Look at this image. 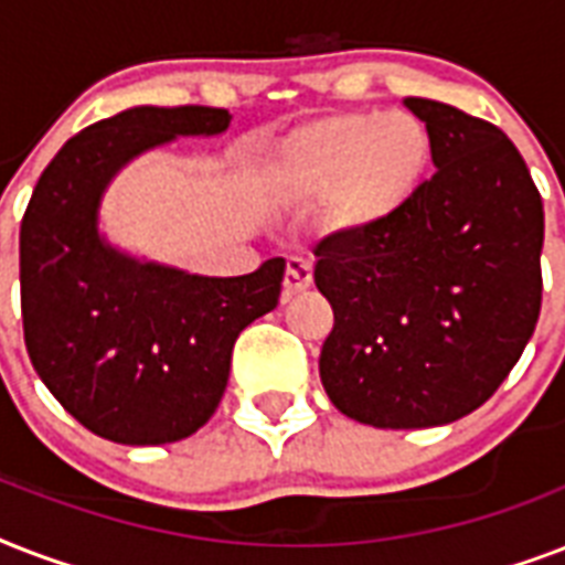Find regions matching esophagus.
<instances>
[{"instance_id": "1", "label": "esophagus", "mask_w": 565, "mask_h": 565, "mask_svg": "<svg viewBox=\"0 0 565 565\" xmlns=\"http://www.w3.org/2000/svg\"><path fill=\"white\" fill-rule=\"evenodd\" d=\"M310 284H313V269H310L308 260L290 257V260H287V275H284V301L305 292Z\"/></svg>"}]
</instances>
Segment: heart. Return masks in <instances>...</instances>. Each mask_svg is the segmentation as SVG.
I'll list each match as a JSON object with an SVG mask.
<instances>
[{"label":"heart","instance_id":"heart-1","mask_svg":"<svg viewBox=\"0 0 565 565\" xmlns=\"http://www.w3.org/2000/svg\"><path fill=\"white\" fill-rule=\"evenodd\" d=\"M434 135L411 110H345L292 128L273 154V190L290 207H319L334 239H363L395 222L425 188Z\"/></svg>","mask_w":565,"mask_h":565}]
</instances>
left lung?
I'll return each instance as SVG.
<instances>
[{
  "mask_svg": "<svg viewBox=\"0 0 565 565\" xmlns=\"http://www.w3.org/2000/svg\"><path fill=\"white\" fill-rule=\"evenodd\" d=\"M434 135V179L384 231L326 237L313 281L334 308L319 377L349 419L434 428L510 375L543 301L540 190L508 135L434 99H404Z\"/></svg>",
  "mask_w": 565,
  "mask_h": 565,
  "instance_id": "1",
  "label": "left lung"
}]
</instances>
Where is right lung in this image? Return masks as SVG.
<instances>
[{"label":"right lung","instance_id":"1","mask_svg":"<svg viewBox=\"0 0 565 565\" xmlns=\"http://www.w3.org/2000/svg\"><path fill=\"white\" fill-rule=\"evenodd\" d=\"M228 126V110L204 105L119 110L66 140L22 216L31 363L70 416L122 446H163L202 428L228 386L239 331L281 296L284 257L211 278L122 252L99 228L119 170L179 137Z\"/></svg>","mask_w":565,"mask_h":565}]
</instances>
